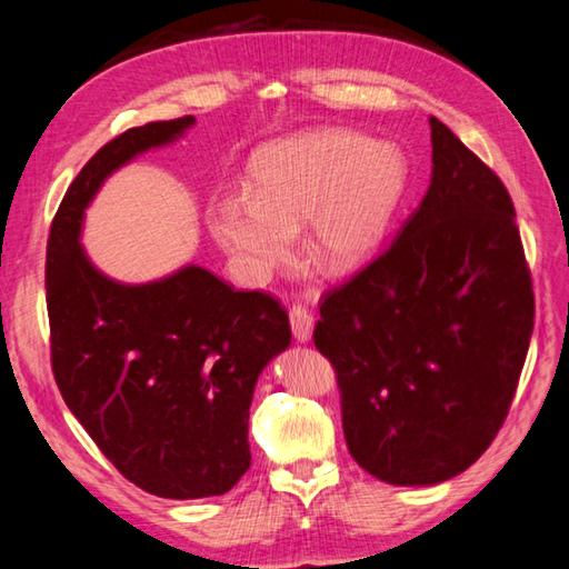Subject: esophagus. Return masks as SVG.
Listing matches in <instances>:
<instances>
[{
	"mask_svg": "<svg viewBox=\"0 0 569 569\" xmlns=\"http://www.w3.org/2000/svg\"><path fill=\"white\" fill-rule=\"evenodd\" d=\"M288 316H291V330H293L296 340L298 342H310L312 328H316V318H312V312L306 306H293Z\"/></svg>",
	"mask_w": 569,
	"mask_h": 569,
	"instance_id": "esophagus-1",
	"label": "esophagus"
}]
</instances>
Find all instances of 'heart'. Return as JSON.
I'll use <instances>...</instances> for the list:
<instances>
[{
	"label": "heart",
	"mask_w": 569,
	"mask_h": 569,
	"mask_svg": "<svg viewBox=\"0 0 569 569\" xmlns=\"http://www.w3.org/2000/svg\"><path fill=\"white\" fill-rule=\"evenodd\" d=\"M406 183L408 163L396 143L342 129L308 131L261 149L251 166L253 196L217 198L210 227L251 281L291 259L303 224L310 261L342 276L379 251Z\"/></svg>",
	"instance_id": "heart-1"
}]
</instances>
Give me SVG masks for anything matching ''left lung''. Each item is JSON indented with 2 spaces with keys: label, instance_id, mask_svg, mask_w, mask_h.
Listing matches in <instances>:
<instances>
[{
  "label": "left lung",
  "instance_id": "8db88e82",
  "mask_svg": "<svg viewBox=\"0 0 569 569\" xmlns=\"http://www.w3.org/2000/svg\"><path fill=\"white\" fill-rule=\"evenodd\" d=\"M430 141L426 198L322 296L312 335L337 371L349 455L396 487L440 485L485 455L536 316L509 190L435 117Z\"/></svg>",
  "mask_w": 569,
  "mask_h": 569
}]
</instances>
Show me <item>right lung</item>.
<instances>
[{
    "label": "right lung",
    "mask_w": 569,
    "mask_h": 569,
    "mask_svg": "<svg viewBox=\"0 0 569 569\" xmlns=\"http://www.w3.org/2000/svg\"><path fill=\"white\" fill-rule=\"evenodd\" d=\"M192 124L151 122L104 143L70 183L46 253L51 365L66 406L131 485L180 501L220 497L249 469L253 386L291 345L288 312L196 263L119 283L88 259L80 234L107 178Z\"/></svg>",
    "instance_id": "right-lung-1"
}]
</instances>
